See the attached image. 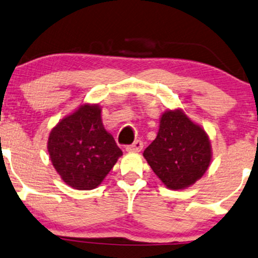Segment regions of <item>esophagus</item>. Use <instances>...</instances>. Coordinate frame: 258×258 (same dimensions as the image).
Returning <instances> with one entry per match:
<instances>
[{
  "label": "esophagus",
  "instance_id": "34e87169",
  "mask_svg": "<svg viewBox=\"0 0 258 258\" xmlns=\"http://www.w3.org/2000/svg\"><path fill=\"white\" fill-rule=\"evenodd\" d=\"M143 146H144V144H143L142 140H136V142L132 143L131 145H127L126 146V151H128V152H139L140 150L143 149Z\"/></svg>",
  "mask_w": 258,
  "mask_h": 258
}]
</instances>
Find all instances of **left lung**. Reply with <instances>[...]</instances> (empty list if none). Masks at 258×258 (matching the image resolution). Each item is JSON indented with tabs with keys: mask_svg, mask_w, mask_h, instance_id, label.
Masks as SVG:
<instances>
[{
	"mask_svg": "<svg viewBox=\"0 0 258 258\" xmlns=\"http://www.w3.org/2000/svg\"><path fill=\"white\" fill-rule=\"evenodd\" d=\"M143 155L170 189L195 183L206 172L212 158L206 132L178 109L163 114L158 135Z\"/></svg>",
	"mask_w": 258,
	"mask_h": 258,
	"instance_id": "left-lung-1",
	"label": "left lung"
}]
</instances>
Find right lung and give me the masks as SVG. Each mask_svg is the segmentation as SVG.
Here are the masks:
<instances>
[{
    "mask_svg": "<svg viewBox=\"0 0 258 258\" xmlns=\"http://www.w3.org/2000/svg\"><path fill=\"white\" fill-rule=\"evenodd\" d=\"M51 162L67 184L78 190L96 188L122 151L103 127L97 105H83L60 120L48 137Z\"/></svg>",
    "mask_w": 258,
    "mask_h": 258,
    "instance_id": "right-lung-1",
    "label": "right lung"
}]
</instances>
